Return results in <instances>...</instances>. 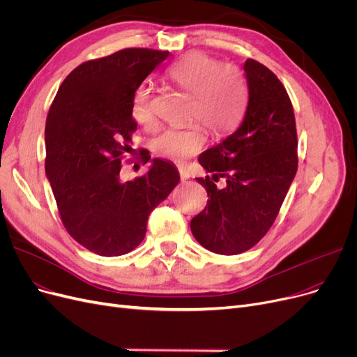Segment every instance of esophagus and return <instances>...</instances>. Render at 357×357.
Wrapping results in <instances>:
<instances>
[{
    "label": "esophagus",
    "mask_w": 357,
    "mask_h": 357,
    "mask_svg": "<svg viewBox=\"0 0 357 357\" xmlns=\"http://www.w3.org/2000/svg\"><path fill=\"white\" fill-rule=\"evenodd\" d=\"M179 175H181V181L190 179V172L185 167H179Z\"/></svg>",
    "instance_id": "34e87169"
}]
</instances>
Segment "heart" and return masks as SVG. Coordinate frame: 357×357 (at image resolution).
Instances as JSON below:
<instances>
[{
    "instance_id": "1",
    "label": "heart",
    "mask_w": 357,
    "mask_h": 357,
    "mask_svg": "<svg viewBox=\"0 0 357 357\" xmlns=\"http://www.w3.org/2000/svg\"><path fill=\"white\" fill-rule=\"evenodd\" d=\"M170 82L192 94L190 116L219 137L238 123L245 104L243 75L232 66L204 52H191L175 61L166 72ZM134 121L151 128L155 123L154 97L150 88L141 86L132 100ZM206 142V130L200 123L165 130L154 141V151L174 162H182L199 153Z\"/></svg>"
}]
</instances>
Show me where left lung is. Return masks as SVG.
<instances>
[{"mask_svg": "<svg viewBox=\"0 0 357 357\" xmlns=\"http://www.w3.org/2000/svg\"><path fill=\"white\" fill-rule=\"evenodd\" d=\"M247 107L234 134L200 154L212 174L197 178L208 200L192 218L191 232L204 248L234 256L255 247L266 235L297 172V130L291 100L266 66L248 59ZM225 177L226 187L215 182Z\"/></svg>", "mask_w": 357, "mask_h": 357, "instance_id": "8db88e82", "label": "left lung"}]
</instances>
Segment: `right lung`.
Masks as SVG:
<instances>
[{
    "label": "right lung",
    "mask_w": 357,
    "mask_h": 357,
    "mask_svg": "<svg viewBox=\"0 0 357 357\" xmlns=\"http://www.w3.org/2000/svg\"><path fill=\"white\" fill-rule=\"evenodd\" d=\"M169 51L125 48L79 64L60 85L45 125V174L64 228L89 252L122 256L137 248L153 210L178 182L174 163L153 158L147 174L121 181L137 122L132 100ZM151 158L145 150L139 160Z\"/></svg>",
    "instance_id": "right-lung-1"
}]
</instances>
